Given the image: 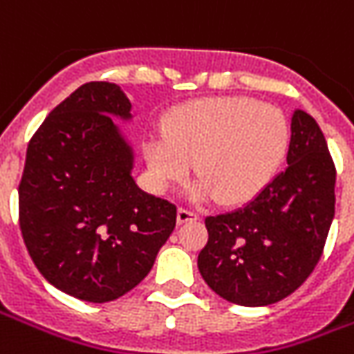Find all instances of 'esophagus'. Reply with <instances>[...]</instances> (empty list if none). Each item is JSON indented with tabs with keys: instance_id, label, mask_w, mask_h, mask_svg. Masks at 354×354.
<instances>
[{
	"instance_id": "obj_1",
	"label": "esophagus",
	"mask_w": 354,
	"mask_h": 354,
	"mask_svg": "<svg viewBox=\"0 0 354 354\" xmlns=\"http://www.w3.org/2000/svg\"><path fill=\"white\" fill-rule=\"evenodd\" d=\"M195 220H199V214H195V212L187 210V208H178L176 222L180 223V225L185 222H195Z\"/></svg>"
}]
</instances>
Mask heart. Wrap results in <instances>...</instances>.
Here are the masks:
<instances>
[{
    "mask_svg": "<svg viewBox=\"0 0 354 354\" xmlns=\"http://www.w3.org/2000/svg\"><path fill=\"white\" fill-rule=\"evenodd\" d=\"M290 124L281 109L245 96L201 98L174 109L165 138L144 146L157 189L184 182L192 165L199 182L193 199L237 205L266 187L284 161Z\"/></svg>",
    "mask_w": 354,
    "mask_h": 354,
    "instance_id": "heart-1",
    "label": "heart"
}]
</instances>
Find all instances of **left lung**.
<instances>
[{
  "instance_id": "left-lung-1",
  "label": "left lung",
  "mask_w": 354,
  "mask_h": 354,
  "mask_svg": "<svg viewBox=\"0 0 354 354\" xmlns=\"http://www.w3.org/2000/svg\"><path fill=\"white\" fill-rule=\"evenodd\" d=\"M286 162L250 203L208 216V243L199 271L231 304L261 307L281 301L319 263L334 220L335 167L324 134L304 109L292 115Z\"/></svg>"
}]
</instances>
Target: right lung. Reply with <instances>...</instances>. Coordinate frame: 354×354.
<instances>
[{"mask_svg":"<svg viewBox=\"0 0 354 354\" xmlns=\"http://www.w3.org/2000/svg\"><path fill=\"white\" fill-rule=\"evenodd\" d=\"M123 88L93 81L53 109L30 140L19 185L20 231L35 267L70 296L106 304L146 279L176 225V207L142 192Z\"/></svg>","mask_w":354,"mask_h":354,"instance_id":"add662e5","label":"right lung"}]
</instances>
